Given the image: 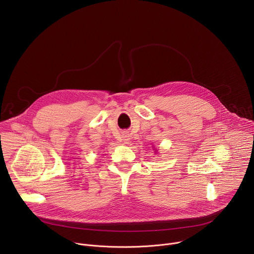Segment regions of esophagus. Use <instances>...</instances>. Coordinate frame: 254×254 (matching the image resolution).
<instances>
[{"instance_id": "34e87169", "label": "esophagus", "mask_w": 254, "mask_h": 254, "mask_svg": "<svg viewBox=\"0 0 254 254\" xmlns=\"http://www.w3.org/2000/svg\"><path fill=\"white\" fill-rule=\"evenodd\" d=\"M123 137H124V141H125L126 143L129 140V137H128V135H127V134H124V136H123Z\"/></svg>"}]
</instances>
